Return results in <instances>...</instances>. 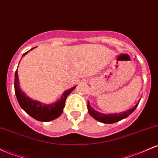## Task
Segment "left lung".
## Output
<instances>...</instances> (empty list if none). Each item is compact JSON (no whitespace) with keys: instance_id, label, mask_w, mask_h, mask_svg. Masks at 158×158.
Listing matches in <instances>:
<instances>
[{"instance_id":"obj_1","label":"left lung","mask_w":158,"mask_h":158,"mask_svg":"<svg viewBox=\"0 0 158 158\" xmlns=\"http://www.w3.org/2000/svg\"><path fill=\"white\" fill-rule=\"evenodd\" d=\"M140 101V99L139 100V102L136 103L133 108L127 110L124 112H119V113H110V114H104L101 113V112H98L97 110H94L92 107L90 105V102L88 100V113L91 116H92L94 119H96L97 121H100V122L104 123V124H113V123L117 122L122 119L126 118L128 117L131 113L136 109L137 106Z\"/></svg>"}]
</instances>
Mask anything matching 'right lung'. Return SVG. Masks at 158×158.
Instances as JSON below:
<instances>
[{"label":"right lung","mask_w":158,"mask_h":158,"mask_svg":"<svg viewBox=\"0 0 158 158\" xmlns=\"http://www.w3.org/2000/svg\"><path fill=\"white\" fill-rule=\"evenodd\" d=\"M34 48H32L31 50H32ZM31 50L24 53L22 55V57L25 56L26 54L30 52ZM14 87L15 96H16L17 100L19 103L21 108L25 111L26 113L28 114L29 115L34 118L36 120L45 122V121H52L61 115L65 105L66 99H67V96L75 89L76 85L70 88V89L66 90L59 100L55 101V103H49V104H46L42 102L38 101V100H32L22 91V90L20 88L17 70H15V73Z\"/></svg>","instance_id":"obj_1"}]
</instances>
